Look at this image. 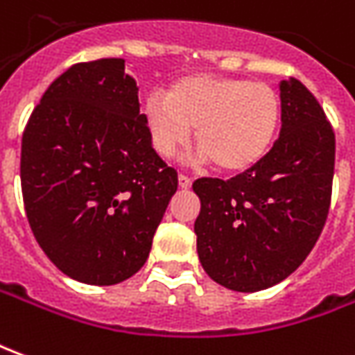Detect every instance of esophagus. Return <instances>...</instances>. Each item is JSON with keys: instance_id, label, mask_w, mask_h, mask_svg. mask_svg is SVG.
I'll use <instances>...</instances> for the list:
<instances>
[{"instance_id": "34e87169", "label": "esophagus", "mask_w": 355, "mask_h": 355, "mask_svg": "<svg viewBox=\"0 0 355 355\" xmlns=\"http://www.w3.org/2000/svg\"><path fill=\"white\" fill-rule=\"evenodd\" d=\"M178 182H180V187H182V189H191V185H193V180H191L189 175H183V173H180Z\"/></svg>"}]
</instances>
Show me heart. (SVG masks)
I'll return each mask as SVG.
<instances>
[{
  "label": "heart",
  "mask_w": 355,
  "mask_h": 355,
  "mask_svg": "<svg viewBox=\"0 0 355 355\" xmlns=\"http://www.w3.org/2000/svg\"><path fill=\"white\" fill-rule=\"evenodd\" d=\"M143 120L160 157H173L195 130L200 147L195 158L237 173L270 153L281 125V101L268 84L193 74L173 82L166 95L150 93L143 103Z\"/></svg>",
  "instance_id": "heart-1"
}]
</instances>
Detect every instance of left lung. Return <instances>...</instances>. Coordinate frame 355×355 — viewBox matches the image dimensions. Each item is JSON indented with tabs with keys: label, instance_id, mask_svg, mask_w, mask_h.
Returning <instances> with one entry per match:
<instances>
[{
	"label": "left lung",
	"instance_id": "obj_1",
	"mask_svg": "<svg viewBox=\"0 0 355 355\" xmlns=\"http://www.w3.org/2000/svg\"><path fill=\"white\" fill-rule=\"evenodd\" d=\"M281 132L258 164L230 182L193 183L198 260L218 285L258 293L306 260L325 225L334 133L318 99L296 78L279 84Z\"/></svg>",
	"mask_w": 355,
	"mask_h": 355
}]
</instances>
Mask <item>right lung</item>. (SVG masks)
<instances>
[{"label": "right lung", "mask_w": 355, "mask_h": 355, "mask_svg": "<svg viewBox=\"0 0 355 355\" xmlns=\"http://www.w3.org/2000/svg\"><path fill=\"white\" fill-rule=\"evenodd\" d=\"M21 185L45 256L74 281L116 285L141 270L178 172L158 157L124 59L78 62L22 133Z\"/></svg>", "instance_id": "add662e5"}]
</instances>
